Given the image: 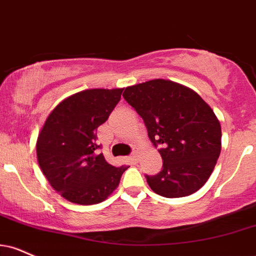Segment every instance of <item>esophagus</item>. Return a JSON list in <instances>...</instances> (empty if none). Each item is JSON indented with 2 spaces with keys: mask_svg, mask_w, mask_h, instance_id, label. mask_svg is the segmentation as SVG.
Listing matches in <instances>:
<instances>
[{
  "mask_svg": "<svg viewBox=\"0 0 256 256\" xmlns=\"http://www.w3.org/2000/svg\"><path fill=\"white\" fill-rule=\"evenodd\" d=\"M130 158L132 160V161L136 162L137 161V152H132V154L130 155Z\"/></svg>",
  "mask_w": 256,
  "mask_h": 256,
  "instance_id": "obj_1",
  "label": "esophagus"
}]
</instances>
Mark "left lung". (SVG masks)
<instances>
[{
  "label": "left lung",
  "mask_w": 256,
  "mask_h": 256,
  "mask_svg": "<svg viewBox=\"0 0 256 256\" xmlns=\"http://www.w3.org/2000/svg\"><path fill=\"white\" fill-rule=\"evenodd\" d=\"M122 96L160 146L162 170L146 175L150 188L166 198L202 188L220 154V124L211 107L192 89L160 78L125 88Z\"/></svg>",
  "instance_id": "1"
}]
</instances>
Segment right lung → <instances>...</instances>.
<instances>
[{
    "label": "right lung",
    "mask_w": 256,
    "mask_h": 256,
    "mask_svg": "<svg viewBox=\"0 0 256 256\" xmlns=\"http://www.w3.org/2000/svg\"><path fill=\"white\" fill-rule=\"evenodd\" d=\"M122 93V89H88L74 94L57 104L40 131V168L54 190L69 202H104L128 169L110 164L96 142L98 128L108 119Z\"/></svg>",
    "instance_id": "add662e5"
}]
</instances>
